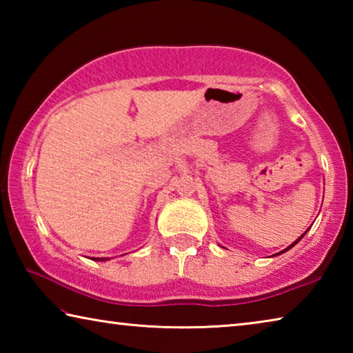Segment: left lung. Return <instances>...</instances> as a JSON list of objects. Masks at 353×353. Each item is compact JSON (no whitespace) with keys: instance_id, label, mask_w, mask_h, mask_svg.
Returning a JSON list of instances; mask_svg holds the SVG:
<instances>
[{"instance_id":"8db88e82","label":"left lung","mask_w":353,"mask_h":353,"mask_svg":"<svg viewBox=\"0 0 353 353\" xmlns=\"http://www.w3.org/2000/svg\"><path fill=\"white\" fill-rule=\"evenodd\" d=\"M303 235H305V234H303ZM303 235H302V236H301V238H299V240H296V241H294V243H292V244H291V246H288V248H286V249H285V250H282V252H280V254H283V252H286V250H288V249H291V248H292V246H294V244H297V243H299V241H301V240H302V238H303ZM277 255H279V254H277Z\"/></svg>"}]
</instances>
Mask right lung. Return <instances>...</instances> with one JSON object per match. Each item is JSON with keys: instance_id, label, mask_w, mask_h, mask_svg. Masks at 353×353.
<instances>
[{"instance_id": "right-lung-1", "label": "right lung", "mask_w": 353, "mask_h": 353, "mask_svg": "<svg viewBox=\"0 0 353 353\" xmlns=\"http://www.w3.org/2000/svg\"><path fill=\"white\" fill-rule=\"evenodd\" d=\"M94 260H101V261H104V260H107V259H94Z\"/></svg>"}]
</instances>
